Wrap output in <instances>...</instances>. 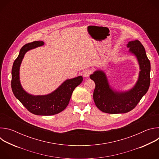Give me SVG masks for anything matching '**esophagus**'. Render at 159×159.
I'll return each mask as SVG.
<instances>
[{
	"label": "esophagus",
	"mask_w": 159,
	"mask_h": 159,
	"mask_svg": "<svg viewBox=\"0 0 159 159\" xmlns=\"http://www.w3.org/2000/svg\"><path fill=\"white\" fill-rule=\"evenodd\" d=\"M90 74H91V71H90V70H89V69L85 70L83 72V76L84 77H89Z\"/></svg>",
	"instance_id": "1"
}]
</instances>
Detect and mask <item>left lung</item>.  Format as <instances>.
<instances>
[{
  "mask_svg": "<svg viewBox=\"0 0 159 159\" xmlns=\"http://www.w3.org/2000/svg\"><path fill=\"white\" fill-rule=\"evenodd\" d=\"M127 47L129 48V52L137 57L140 68L139 80L132 89L126 93H116L109 87L103 72L96 71L90 75L96 84L93 94L95 104L104 112L118 114L131 111L148 90L150 84V62L145 48L137 39L129 41Z\"/></svg>",
  "mask_w": 159,
  "mask_h": 159,
  "instance_id": "8db88e82",
  "label": "left lung"
}]
</instances>
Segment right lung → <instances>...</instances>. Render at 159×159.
I'll return each instance as SVG.
<instances>
[{
  "label": "right lung",
  "instance_id": "1",
  "mask_svg": "<svg viewBox=\"0 0 159 159\" xmlns=\"http://www.w3.org/2000/svg\"><path fill=\"white\" fill-rule=\"evenodd\" d=\"M44 44L43 41H33L20 50L12 69L11 87L15 97L30 112L36 115L52 116L63 111L69 103L75 88L83 80L82 76L66 80L53 93L47 96H31L22 89L19 81V66L25 53Z\"/></svg>",
  "mask_w": 159,
  "mask_h": 159
}]
</instances>
